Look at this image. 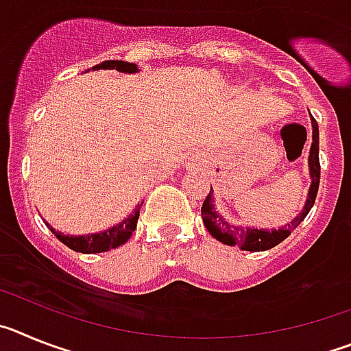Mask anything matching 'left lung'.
Returning <instances> with one entry per match:
<instances>
[{
	"label": "left lung",
	"instance_id": "8db88e82",
	"mask_svg": "<svg viewBox=\"0 0 351 351\" xmlns=\"http://www.w3.org/2000/svg\"><path fill=\"white\" fill-rule=\"evenodd\" d=\"M311 125L313 142L311 149H309V176H311V186H309L308 198H306L304 209L300 210L299 216L291 219L288 225L278 228V230L276 228L267 230V228H253V226H235L226 221L221 214L216 210L213 198V188H210L209 195H207V198L202 204V219L206 228L214 239H218L219 243L226 244V246H239L244 251H265L283 243L285 239L291 234V230H295L297 226L304 221V218L308 216L313 204H315L318 186H320V158H318V151H320V133H318V123L313 117Z\"/></svg>",
	"mask_w": 351,
	"mask_h": 351
}]
</instances>
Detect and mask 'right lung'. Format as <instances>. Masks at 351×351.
I'll use <instances>...</instances> for the list:
<instances>
[{"mask_svg":"<svg viewBox=\"0 0 351 351\" xmlns=\"http://www.w3.org/2000/svg\"><path fill=\"white\" fill-rule=\"evenodd\" d=\"M93 70H117L123 71V73H135L138 71L137 64L133 63H126V61H104V63L96 64L93 66ZM142 204H137L135 210L130 214L128 218L125 221H121L119 225L112 226V228H108V230L100 232V234H91V235H64L61 232L54 230L49 223L45 225L51 228L52 234L56 237L60 239L61 243L64 246H68L70 250L79 251V253H104V251L114 250V247H119L121 244H125L132 234L137 228V221H138V214H141V207Z\"/></svg>","mask_w":351,"mask_h":351,"instance_id":"add662e5","label":"right lung"}]
</instances>
